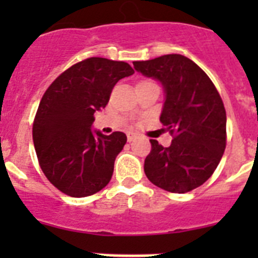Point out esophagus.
<instances>
[{
    "label": "esophagus",
    "instance_id": "obj_1",
    "mask_svg": "<svg viewBox=\"0 0 258 258\" xmlns=\"http://www.w3.org/2000/svg\"><path fill=\"white\" fill-rule=\"evenodd\" d=\"M136 134L134 133H127L126 134V138H127V141H129V142H132V141H134L136 140Z\"/></svg>",
    "mask_w": 258,
    "mask_h": 258
}]
</instances>
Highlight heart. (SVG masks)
I'll return each instance as SVG.
<instances>
[{
  "instance_id": "1",
  "label": "heart",
  "mask_w": 258,
  "mask_h": 258,
  "mask_svg": "<svg viewBox=\"0 0 258 258\" xmlns=\"http://www.w3.org/2000/svg\"><path fill=\"white\" fill-rule=\"evenodd\" d=\"M143 84H150V81H142V83H140L138 85H143Z\"/></svg>"
}]
</instances>
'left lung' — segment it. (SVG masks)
Instances as JSON below:
<instances>
[{
  "instance_id": "left-lung-1",
  "label": "left lung",
  "mask_w": 258,
  "mask_h": 258,
  "mask_svg": "<svg viewBox=\"0 0 258 258\" xmlns=\"http://www.w3.org/2000/svg\"><path fill=\"white\" fill-rule=\"evenodd\" d=\"M133 66L163 86L160 121L174 136L169 147L150 140L147 178L169 192L199 187L213 174L226 147V111L217 89L197 63L181 54L133 61Z\"/></svg>"
}]
</instances>
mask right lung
I'll use <instances>...</instances> for the list:
<instances>
[{
    "instance_id": "add662e5",
    "label": "right lung",
    "mask_w": 258,
    "mask_h": 258,
    "mask_svg": "<svg viewBox=\"0 0 258 258\" xmlns=\"http://www.w3.org/2000/svg\"><path fill=\"white\" fill-rule=\"evenodd\" d=\"M133 74L125 61L89 58L64 71L45 92L33 122V145L44 174L63 194L89 197L111 181L126 136L93 129L94 112L106 107L118 80Z\"/></svg>"
}]
</instances>
